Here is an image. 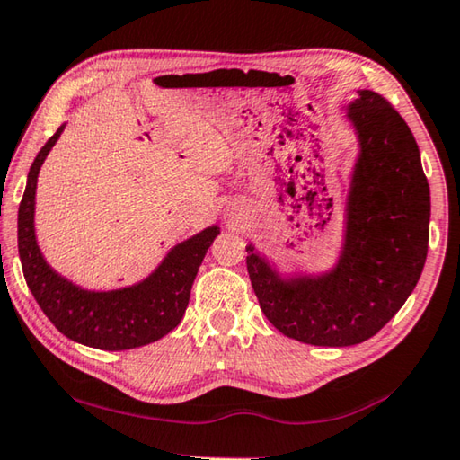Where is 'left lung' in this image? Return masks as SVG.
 <instances>
[{
  "label": "left lung",
  "instance_id": "8db88e82",
  "mask_svg": "<svg viewBox=\"0 0 460 460\" xmlns=\"http://www.w3.org/2000/svg\"><path fill=\"white\" fill-rule=\"evenodd\" d=\"M346 114L358 133L360 155L335 268L282 280L245 247L261 313L287 338L311 346L341 348L373 338L403 307L428 256L429 186L410 127L370 90H360Z\"/></svg>",
  "mask_w": 460,
  "mask_h": 460
}]
</instances>
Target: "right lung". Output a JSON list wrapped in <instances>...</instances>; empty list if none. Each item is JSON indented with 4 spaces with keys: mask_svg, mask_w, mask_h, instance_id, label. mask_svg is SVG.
Instances as JSON below:
<instances>
[{
    "mask_svg": "<svg viewBox=\"0 0 460 460\" xmlns=\"http://www.w3.org/2000/svg\"><path fill=\"white\" fill-rule=\"evenodd\" d=\"M63 128H57L34 157L18 208V252L28 288L50 323L73 341L108 352L151 344L184 317L196 272L218 227L204 229L173 247L155 272L135 287L93 293L65 280L42 258L34 235L36 180Z\"/></svg>",
    "mask_w": 460,
    "mask_h": 460,
    "instance_id": "add662e5",
    "label": "right lung"
}]
</instances>
